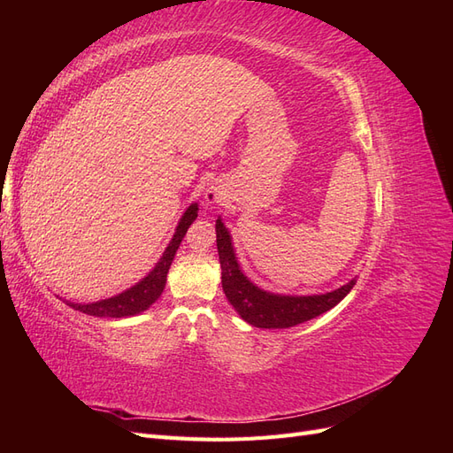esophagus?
<instances>
[{"label": "esophagus", "mask_w": 453, "mask_h": 453, "mask_svg": "<svg viewBox=\"0 0 453 453\" xmlns=\"http://www.w3.org/2000/svg\"><path fill=\"white\" fill-rule=\"evenodd\" d=\"M205 198H208V202H215V198H217V196L210 193V195H208V196H205Z\"/></svg>", "instance_id": "obj_1"}]
</instances>
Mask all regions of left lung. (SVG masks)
<instances>
[{"mask_svg":"<svg viewBox=\"0 0 453 453\" xmlns=\"http://www.w3.org/2000/svg\"><path fill=\"white\" fill-rule=\"evenodd\" d=\"M217 232V251L219 263H221V283L223 291L240 318L258 328H289L298 323L310 321L318 315L334 308L344 298L357 280L342 285L340 289L311 295V296H291V295H276L260 289L248 280L242 272L234 245H232L230 232L223 225L221 217L215 221Z\"/></svg>","mask_w":453,"mask_h":453,"instance_id":"1","label":"left lung"}]
</instances>
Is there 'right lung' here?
<instances>
[{"label": "right lung", "mask_w": 453, "mask_h": 453, "mask_svg": "<svg viewBox=\"0 0 453 453\" xmlns=\"http://www.w3.org/2000/svg\"><path fill=\"white\" fill-rule=\"evenodd\" d=\"M196 217H198V203H190L187 211L183 213V217L180 219V223H177L175 234L168 243L166 251L162 253L160 260L155 265V268L150 270L142 281L130 287V289L122 291L120 295H115L111 298L98 300V303L75 304V303H70V300H65V304H70L73 310H79L87 315H94V318H113V319L130 318V315L145 311L150 304H155L160 298L164 287H166V276L172 266V260L175 257V251L180 250V243L187 234V228L193 225Z\"/></svg>", "instance_id": "right-lung-1"}]
</instances>
